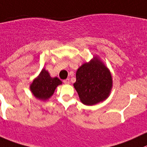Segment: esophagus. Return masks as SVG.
Returning <instances> with one entry per match:
<instances>
[{"label":"esophagus","instance_id":"34e87169","mask_svg":"<svg viewBox=\"0 0 147 147\" xmlns=\"http://www.w3.org/2000/svg\"><path fill=\"white\" fill-rule=\"evenodd\" d=\"M69 82H70V81L68 79H65V80H63V83L65 84H69Z\"/></svg>","mask_w":147,"mask_h":147}]
</instances>
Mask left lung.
I'll return each mask as SVG.
<instances>
[{
  "label": "left lung",
  "instance_id": "obj_1",
  "mask_svg": "<svg viewBox=\"0 0 147 147\" xmlns=\"http://www.w3.org/2000/svg\"><path fill=\"white\" fill-rule=\"evenodd\" d=\"M74 86L80 100L86 105H94L108 97L113 81L110 71L96 58L83 64L76 71Z\"/></svg>",
  "mask_w": 147,
  "mask_h": 147
}]
</instances>
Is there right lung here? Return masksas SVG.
Instances as JSON below:
<instances>
[{
    "instance_id": "add662e5",
    "label": "right lung",
    "mask_w": 147,
    "mask_h": 147,
    "mask_svg": "<svg viewBox=\"0 0 147 147\" xmlns=\"http://www.w3.org/2000/svg\"><path fill=\"white\" fill-rule=\"evenodd\" d=\"M61 84L62 82L58 78L50 77L49 73L43 68L38 77L33 81L30 89L34 97L46 100L53 94L55 88Z\"/></svg>"
}]
</instances>
